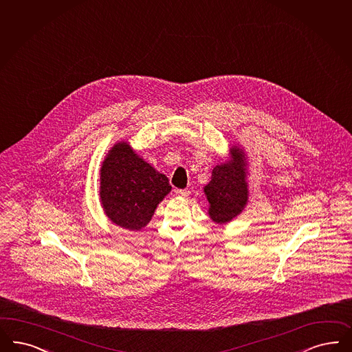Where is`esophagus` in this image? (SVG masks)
<instances>
[{
    "label": "esophagus",
    "instance_id": "34e87169",
    "mask_svg": "<svg viewBox=\"0 0 352 352\" xmlns=\"http://www.w3.org/2000/svg\"><path fill=\"white\" fill-rule=\"evenodd\" d=\"M176 195H179V197H188V195H190V192L188 189H177Z\"/></svg>",
    "mask_w": 352,
    "mask_h": 352
}]
</instances>
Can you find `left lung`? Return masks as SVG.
<instances>
[{
	"label": "left lung",
	"mask_w": 352,
	"mask_h": 352,
	"mask_svg": "<svg viewBox=\"0 0 352 352\" xmlns=\"http://www.w3.org/2000/svg\"><path fill=\"white\" fill-rule=\"evenodd\" d=\"M228 162L218 164L211 175V182L204 188L208 197V215L218 224L232 221L247 205V160L241 148L230 150Z\"/></svg>",
	"instance_id": "obj_1"
}]
</instances>
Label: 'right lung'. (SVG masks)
<instances>
[{
	"label": "right lung",
	"instance_id": "right-lung-1",
	"mask_svg": "<svg viewBox=\"0 0 352 352\" xmlns=\"http://www.w3.org/2000/svg\"><path fill=\"white\" fill-rule=\"evenodd\" d=\"M170 192L167 176L138 157L126 142H118L108 151L100 168V201L115 224L141 230Z\"/></svg>",
	"mask_w": 352,
	"mask_h": 352
}]
</instances>
